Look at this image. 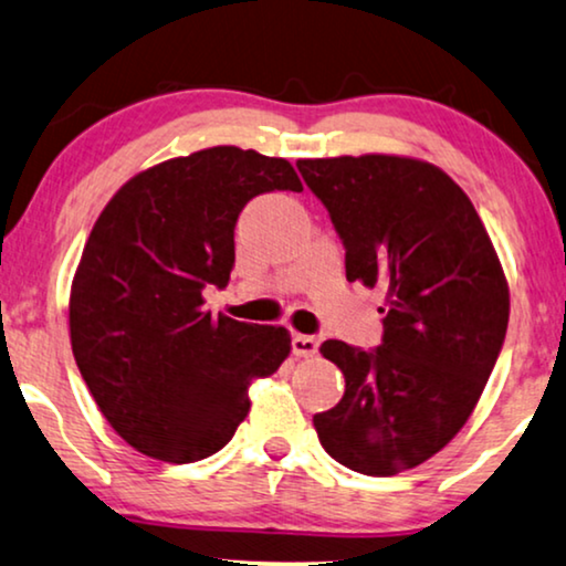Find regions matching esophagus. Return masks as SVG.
<instances>
[{"label": "esophagus", "instance_id": "1", "mask_svg": "<svg viewBox=\"0 0 566 566\" xmlns=\"http://www.w3.org/2000/svg\"><path fill=\"white\" fill-rule=\"evenodd\" d=\"M321 349V338L318 336H307V334H295L292 336V352L297 357H315Z\"/></svg>", "mask_w": 566, "mask_h": 566}]
</instances>
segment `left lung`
<instances>
[{
  "label": "left lung",
  "instance_id": "obj_1",
  "mask_svg": "<svg viewBox=\"0 0 566 566\" xmlns=\"http://www.w3.org/2000/svg\"><path fill=\"white\" fill-rule=\"evenodd\" d=\"M297 170L342 238L346 279L388 290L380 346L323 342L346 390L315 432L346 469L396 476L471 417L507 334V282L471 199L434 165L361 155Z\"/></svg>",
  "mask_w": 566,
  "mask_h": 566
}]
</instances>
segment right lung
<instances>
[{
  "mask_svg": "<svg viewBox=\"0 0 566 566\" xmlns=\"http://www.w3.org/2000/svg\"><path fill=\"white\" fill-rule=\"evenodd\" d=\"M269 191H303L287 160L201 149L134 176L90 232L70 297L74 361L139 453L214 455L248 417L251 380L287 359V328L201 307L209 284L228 287L240 212Z\"/></svg>",
  "mask_w": 566,
  "mask_h": 566,
  "instance_id": "obj_1",
  "label": "right lung"
}]
</instances>
